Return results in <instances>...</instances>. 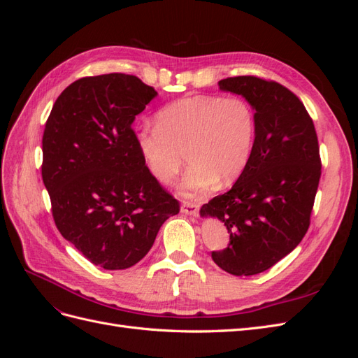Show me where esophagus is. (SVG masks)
<instances>
[{
    "label": "esophagus",
    "instance_id": "34e87169",
    "mask_svg": "<svg viewBox=\"0 0 358 358\" xmlns=\"http://www.w3.org/2000/svg\"><path fill=\"white\" fill-rule=\"evenodd\" d=\"M180 212L185 213V215H192V216H197L200 212V206L194 201H183L180 206Z\"/></svg>",
    "mask_w": 358,
    "mask_h": 358
}]
</instances>
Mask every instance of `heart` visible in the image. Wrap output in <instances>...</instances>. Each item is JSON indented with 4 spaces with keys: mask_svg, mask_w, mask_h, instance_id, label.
<instances>
[{
    "mask_svg": "<svg viewBox=\"0 0 358 358\" xmlns=\"http://www.w3.org/2000/svg\"><path fill=\"white\" fill-rule=\"evenodd\" d=\"M255 136V109L243 96L191 95L162 107L157 125L140 127L136 140L149 171L164 185L178 178L188 155L192 166L179 188L196 197L242 175Z\"/></svg>",
    "mask_w": 358,
    "mask_h": 358,
    "instance_id": "obj_1",
    "label": "heart"
}]
</instances>
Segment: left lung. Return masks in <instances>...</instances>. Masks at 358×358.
Returning <instances> with one entry per match:
<instances>
[{
  "instance_id": "left-lung-1",
  "label": "left lung",
  "mask_w": 358,
  "mask_h": 358,
  "mask_svg": "<svg viewBox=\"0 0 358 358\" xmlns=\"http://www.w3.org/2000/svg\"><path fill=\"white\" fill-rule=\"evenodd\" d=\"M220 88L254 106L257 136L248 167L233 188L203 204L230 233L212 259L236 276L262 273L305 237L321 178L315 127L299 96L284 85L257 76L220 80Z\"/></svg>"
}]
</instances>
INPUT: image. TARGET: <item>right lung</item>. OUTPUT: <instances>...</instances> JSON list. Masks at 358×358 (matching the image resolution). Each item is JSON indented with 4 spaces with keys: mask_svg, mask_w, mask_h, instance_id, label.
Masks as SVG:
<instances>
[{
    "mask_svg": "<svg viewBox=\"0 0 358 358\" xmlns=\"http://www.w3.org/2000/svg\"><path fill=\"white\" fill-rule=\"evenodd\" d=\"M157 95L136 76L110 73L61 92L43 133V183L57 229L106 270L138 263L179 201L140 154L133 122Z\"/></svg>",
    "mask_w": 358,
    "mask_h": 358,
    "instance_id": "right-lung-1",
    "label": "right lung"
}]
</instances>
